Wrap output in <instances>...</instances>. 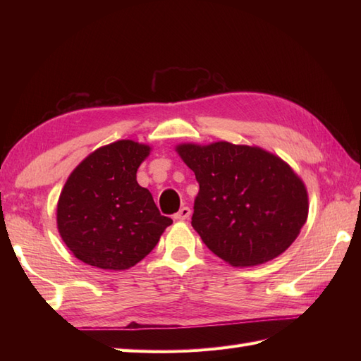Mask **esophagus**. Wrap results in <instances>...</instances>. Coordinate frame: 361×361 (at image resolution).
Instances as JSON below:
<instances>
[{
	"label": "esophagus",
	"mask_w": 361,
	"mask_h": 361,
	"mask_svg": "<svg viewBox=\"0 0 361 361\" xmlns=\"http://www.w3.org/2000/svg\"><path fill=\"white\" fill-rule=\"evenodd\" d=\"M190 217V209L188 208V206H183V208L176 212V214H173V219L175 220H188Z\"/></svg>",
	"instance_id": "34e87169"
}]
</instances>
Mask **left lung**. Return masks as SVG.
<instances>
[{
	"mask_svg": "<svg viewBox=\"0 0 361 361\" xmlns=\"http://www.w3.org/2000/svg\"><path fill=\"white\" fill-rule=\"evenodd\" d=\"M200 190L192 224L214 255L233 267L265 264L295 242L309 197L286 161L260 147L226 141L180 144Z\"/></svg>",
	"mask_w": 361,
	"mask_h": 361,
	"instance_id": "8db88e82",
	"label": "left lung"
}]
</instances>
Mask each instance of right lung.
Segmentation results:
<instances>
[{"label": "right lung", "instance_id": "add662e5", "mask_svg": "<svg viewBox=\"0 0 361 361\" xmlns=\"http://www.w3.org/2000/svg\"><path fill=\"white\" fill-rule=\"evenodd\" d=\"M150 147L130 140L94 150L74 169L57 204V228L82 262L127 270L157 247L172 219L136 181Z\"/></svg>", "mask_w": 361, "mask_h": 361}]
</instances>
